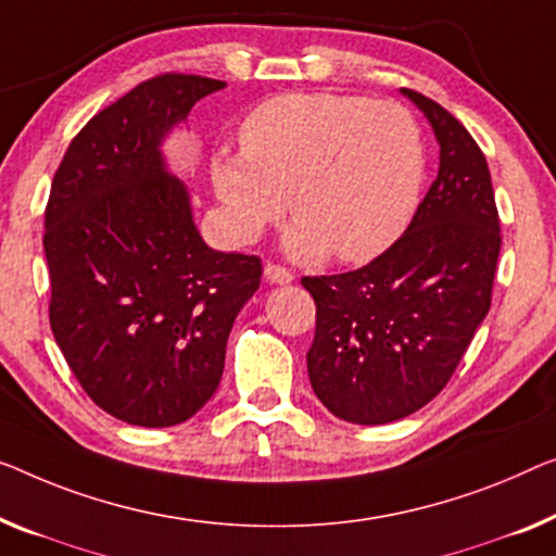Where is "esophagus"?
<instances>
[{
  "label": "esophagus",
  "instance_id": "esophagus-1",
  "mask_svg": "<svg viewBox=\"0 0 556 556\" xmlns=\"http://www.w3.org/2000/svg\"><path fill=\"white\" fill-rule=\"evenodd\" d=\"M264 279H267L269 285H289L294 277H292V271L279 267V264H267V267H264Z\"/></svg>",
  "mask_w": 556,
  "mask_h": 556
}]
</instances>
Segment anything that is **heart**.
I'll list each match as a JSON object with an SVG mask.
<instances>
[{"instance_id":"obj_1","label":"heart","mask_w":556,"mask_h":556,"mask_svg":"<svg viewBox=\"0 0 556 556\" xmlns=\"http://www.w3.org/2000/svg\"><path fill=\"white\" fill-rule=\"evenodd\" d=\"M425 139L400 102L354 94H281L239 127V154L210 162L222 219L252 242L289 199L287 252L369 262L404 235L425 185Z\"/></svg>"}]
</instances>
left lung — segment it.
<instances>
[{
	"label": "left lung",
	"mask_w": 556,
	"mask_h": 556,
	"mask_svg": "<svg viewBox=\"0 0 556 556\" xmlns=\"http://www.w3.org/2000/svg\"><path fill=\"white\" fill-rule=\"evenodd\" d=\"M402 94L432 124L437 179L407 231L367 267L302 279L317 304L312 389L352 425L404 419L442 392L490 312L502 247L482 149L444 106Z\"/></svg>",
	"instance_id": "left-lung-1"
}]
</instances>
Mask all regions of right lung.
Wrapping results in <instances>:
<instances>
[{
	"mask_svg": "<svg viewBox=\"0 0 556 556\" xmlns=\"http://www.w3.org/2000/svg\"><path fill=\"white\" fill-rule=\"evenodd\" d=\"M227 85L147 79L72 139L45 212L49 325L97 407L174 427L217 392L231 325L260 289V256L217 252L162 152L192 106Z\"/></svg>",
	"mask_w": 556,
	"mask_h": 556,
	"instance_id": "add662e5",
	"label": "right lung"
}]
</instances>
